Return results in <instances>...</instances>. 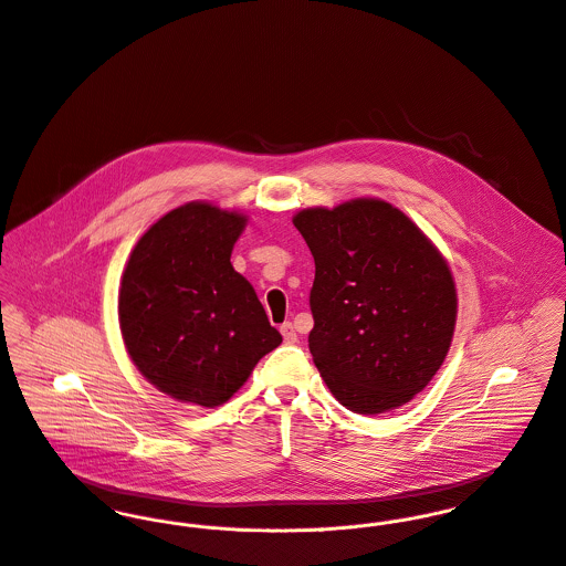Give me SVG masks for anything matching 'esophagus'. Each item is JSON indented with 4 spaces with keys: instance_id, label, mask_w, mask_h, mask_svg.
I'll return each instance as SVG.
<instances>
[{
    "instance_id": "obj_1",
    "label": "esophagus",
    "mask_w": 566,
    "mask_h": 566,
    "mask_svg": "<svg viewBox=\"0 0 566 566\" xmlns=\"http://www.w3.org/2000/svg\"><path fill=\"white\" fill-rule=\"evenodd\" d=\"M281 335H283V339H285L287 344H294V342L298 339V335H296V328H294V324L292 323L281 324Z\"/></svg>"
}]
</instances>
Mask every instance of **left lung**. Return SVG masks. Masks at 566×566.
<instances>
[{
	"instance_id": "8db88e82",
	"label": "left lung",
	"mask_w": 566,
	"mask_h": 566,
	"mask_svg": "<svg viewBox=\"0 0 566 566\" xmlns=\"http://www.w3.org/2000/svg\"><path fill=\"white\" fill-rule=\"evenodd\" d=\"M294 227L316 261L310 350L333 397L366 416L411 401L451 346L458 301L447 261L384 200L307 209Z\"/></svg>"
}]
</instances>
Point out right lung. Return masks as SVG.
Listing matches in <instances>:
<instances>
[{"instance_id": "right-lung-1", "label": "right lung", "mask_w": 566, "mask_h": 566, "mask_svg": "<svg viewBox=\"0 0 566 566\" xmlns=\"http://www.w3.org/2000/svg\"><path fill=\"white\" fill-rule=\"evenodd\" d=\"M243 224L240 213L189 202L150 227L124 270V344L139 373L176 401H229L283 342L231 265Z\"/></svg>"}]
</instances>
